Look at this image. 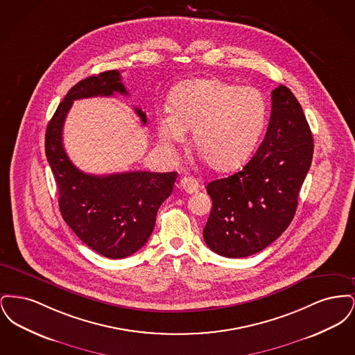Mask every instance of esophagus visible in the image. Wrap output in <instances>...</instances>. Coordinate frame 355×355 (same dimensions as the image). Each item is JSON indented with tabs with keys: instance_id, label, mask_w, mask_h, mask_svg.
Masks as SVG:
<instances>
[{
	"instance_id": "obj_1",
	"label": "esophagus",
	"mask_w": 355,
	"mask_h": 355,
	"mask_svg": "<svg viewBox=\"0 0 355 355\" xmlns=\"http://www.w3.org/2000/svg\"><path fill=\"white\" fill-rule=\"evenodd\" d=\"M180 186L187 194H193V193H196L198 190V182L194 178H191V177L181 178Z\"/></svg>"
}]
</instances>
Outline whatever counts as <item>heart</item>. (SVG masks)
<instances>
[{"instance_id":"b5f03b06","label":"heart","mask_w":355,"mask_h":355,"mask_svg":"<svg viewBox=\"0 0 355 355\" xmlns=\"http://www.w3.org/2000/svg\"><path fill=\"white\" fill-rule=\"evenodd\" d=\"M169 110L155 121L161 141L182 146L191 130L196 150L210 169L220 173L241 168L252 157L269 117L268 101L258 89L217 78L177 85Z\"/></svg>"}]
</instances>
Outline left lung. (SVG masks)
I'll return each instance as SVG.
<instances>
[{"label":"left lung","instance_id":"obj_1","mask_svg":"<svg viewBox=\"0 0 355 355\" xmlns=\"http://www.w3.org/2000/svg\"><path fill=\"white\" fill-rule=\"evenodd\" d=\"M313 141L302 106L279 85L271 92L270 122L253 158L241 171L206 186L213 206L203 239L214 253L249 257L286 230L311 165Z\"/></svg>","mask_w":355,"mask_h":355}]
</instances>
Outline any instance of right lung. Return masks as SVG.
<instances>
[{"instance_id": "right-lung-1", "label": "right lung", "mask_w": 355, "mask_h": 355, "mask_svg": "<svg viewBox=\"0 0 355 355\" xmlns=\"http://www.w3.org/2000/svg\"><path fill=\"white\" fill-rule=\"evenodd\" d=\"M128 96L119 70L90 76L74 85L51 117L45 153L58 189L62 218L90 249L119 259L138 252L152 236L157 211L173 191L177 173L126 171L93 175L77 169L62 144V128L73 101L89 97ZM135 113L146 123L145 113Z\"/></svg>"}]
</instances>
